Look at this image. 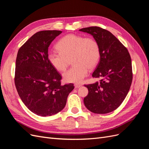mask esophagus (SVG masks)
<instances>
[{"mask_svg": "<svg viewBox=\"0 0 149 149\" xmlns=\"http://www.w3.org/2000/svg\"><path fill=\"white\" fill-rule=\"evenodd\" d=\"M81 86V84H74V87H75V88H80Z\"/></svg>", "mask_w": 149, "mask_h": 149, "instance_id": "1", "label": "esophagus"}]
</instances>
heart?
I'll list each match as a JSON object with an SVG mask.
<instances>
[{"instance_id": "b5f03b06", "label": "heart", "mask_w": 149, "mask_h": 149, "mask_svg": "<svg viewBox=\"0 0 149 149\" xmlns=\"http://www.w3.org/2000/svg\"><path fill=\"white\" fill-rule=\"evenodd\" d=\"M59 52L48 53L47 59L56 70L64 71L72 59L74 65L63 74L64 81L79 83L88 75V69L92 70L100 59V48L96 40L81 35L69 34L61 38L56 44Z\"/></svg>"}]
</instances>
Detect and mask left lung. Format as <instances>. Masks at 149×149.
<instances>
[{"label": "left lung", "instance_id": "8db88e82", "mask_svg": "<svg viewBox=\"0 0 149 149\" xmlns=\"http://www.w3.org/2000/svg\"><path fill=\"white\" fill-rule=\"evenodd\" d=\"M79 31L91 35L101 52L100 61L92 74L101 80L84 85L88 94L84 98V104L93 113H109L121 104L129 91L132 81L131 58L127 48L110 31L98 26Z\"/></svg>", "mask_w": 149, "mask_h": 149}]
</instances>
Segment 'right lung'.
<instances>
[{"mask_svg":"<svg viewBox=\"0 0 149 149\" xmlns=\"http://www.w3.org/2000/svg\"><path fill=\"white\" fill-rule=\"evenodd\" d=\"M62 33L44 30L35 33L17 53L15 84L24 104L33 113L46 117L65 107L73 84L61 85V76L47 59L49 45Z\"/></svg>","mask_w":149,"mask_h":149,"instance_id":"obj_1","label":"right lung"}]
</instances>
